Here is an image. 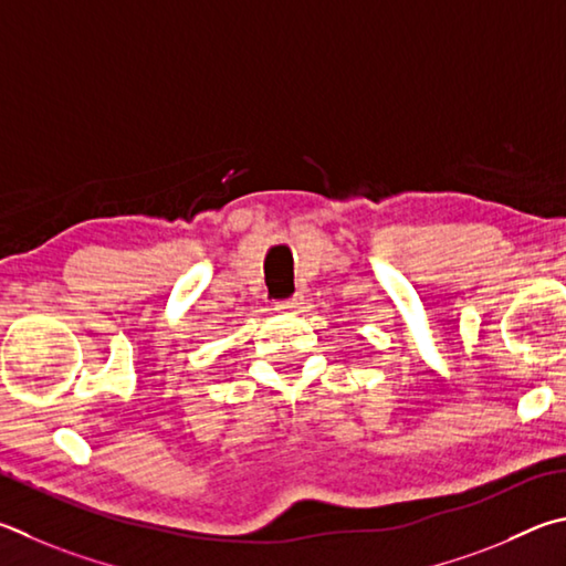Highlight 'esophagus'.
<instances>
[{"instance_id": "34e87169", "label": "esophagus", "mask_w": 566, "mask_h": 566, "mask_svg": "<svg viewBox=\"0 0 566 566\" xmlns=\"http://www.w3.org/2000/svg\"><path fill=\"white\" fill-rule=\"evenodd\" d=\"M301 301L303 298H298V295H293V298H289V301L275 303V311H295V308H301Z\"/></svg>"}]
</instances>
